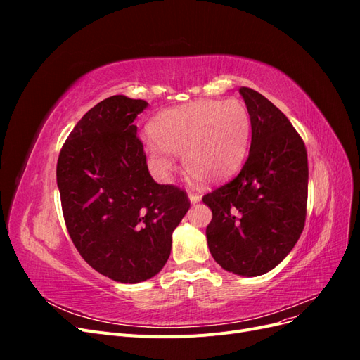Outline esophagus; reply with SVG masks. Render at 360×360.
<instances>
[{"mask_svg": "<svg viewBox=\"0 0 360 360\" xmlns=\"http://www.w3.org/2000/svg\"><path fill=\"white\" fill-rule=\"evenodd\" d=\"M189 200H191V202H192V204H197V202H200V201H201V195H200V193H193V192H191V193H189Z\"/></svg>", "mask_w": 360, "mask_h": 360, "instance_id": "1", "label": "esophagus"}]
</instances>
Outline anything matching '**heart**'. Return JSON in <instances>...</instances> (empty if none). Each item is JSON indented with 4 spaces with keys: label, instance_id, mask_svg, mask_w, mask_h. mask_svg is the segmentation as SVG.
Listing matches in <instances>:
<instances>
[{
    "label": "heart",
    "instance_id": "heart-1",
    "mask_svg": "<svg viewBox=\"0 0 360 360\" xmlns=\"http://www.w3.org/2000/svg\"><path fill=\"white\" fill-rule=\"evenodd\" d=\"M153 138L144 141V151L159 172L172 168L168 156H183V167L201 183L226 179L243 162L250 115L238 99H201L162 111L150 124Z\"/></svg>",
    "mask_w": 360,
    "mask_h": 360
}]
</instances>
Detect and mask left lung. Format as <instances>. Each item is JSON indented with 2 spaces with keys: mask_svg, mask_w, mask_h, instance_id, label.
<instances>
[{
  "mask_svg": "<svg viewBox=\"0 0 360 360\" xmlns=\"http://www.w3.org/2000/svg\"><path fill=\"white\" fill-rule=\"evenodd\" d=\"M238 91L252 127L249 156L233 180L202 197L213 213L205 234L222 269L259 276L290 254L303 231L308 155L284 112L252 89Z\"/></svg>",
  "mask_w": 360,
  "mask_h": 360,
  "instance_id": "1",
  "label": "left lung"
}]
</instances>
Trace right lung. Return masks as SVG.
Listing matches in <instances>:
<instances>
[{
    "label": "right lung",
    "instance_id": "add662e5",
    "mask_svg": "<svg viewBox=\"0 0 360 360\" xmlns=\"http://www.w3.org/2000/svg\"><path fill=\"white\" fill-rule=\"evenodd\" d=\"M147 102L111 96L73 127L57 162L69 236L103 276L124 284L153 278L191 207L186 191L158 184L134 124Z\"/></svg>",
    "mask_w": 360,
    "mask_h": 360
}]
</instances>
